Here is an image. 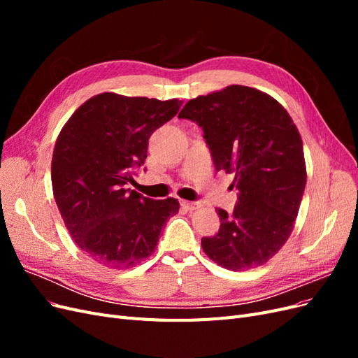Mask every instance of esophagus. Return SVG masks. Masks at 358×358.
I'll return each instance as SVG.
<instances>
[{
    "instance_id": "obj_1",
    "label": "esophagus",
    "mask_w": 358,
    "mask_h": 358,
    "mask_svg": "<svg viewBox=\"0 0 358 358\" xmlns=\"http://www.w3.org/2000/svg\"><path fill=\"white\" fill-rule=\"evenodd\" d=\"M180 206H182V208L188 209V210H196V209L199 208V203H196V201H187V200H182V201H180Z\"/></svg>"
}]
</instances>
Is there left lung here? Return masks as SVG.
Listing matches in <instances>:
<instances>
[{"mask_svg":"<svg viewBox=\"0 0 358 358\" xmlns=\"http://www.w3.org/2000/svg\"><path fill=\"white\" fill-rule=\"evenodd\" d=\"M179 117L203 128L216 171L233 173L239 191L231 215L216 209L221 227L201 239L204 254L237 272L263 266L288 241L306 187L296 124L273 96L242 85L189 100Z\"/></svg>","mask_w":358,"mask_h":358,"instance_id":"1","label":"left lung"}]
</instances>
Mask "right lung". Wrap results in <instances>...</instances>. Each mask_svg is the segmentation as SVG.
I'll return each mask as SVG.
<instances>
[{
    "mask_svg": "<svg viewBox=\"0 0 358 358\" xmlns=\"http://www.w3.org/2000/svg\"><path fill=\"white\" fill-rule=\"evenodd\" d=\"M178 99L103 92L76 110L57 138L52 189L70 236L94 262L129 268L155 251L176 199L152 200L125 185L145 164L148 140L178 113Z\"/></svg>",
    "mask_w": 358,
    "mask_h": 358,
    "instance_id": "1",
    "label": "right lung"
}]
</instances>
